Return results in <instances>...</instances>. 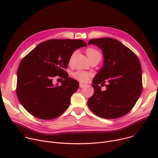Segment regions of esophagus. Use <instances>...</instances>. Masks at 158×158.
Wrapping results in <instances>:
<instances>
[{
    "label": "esophagus",
    "instance_id": "34e87169",
    "mask_svg": "<svg viewBox=\"0 0 158 158\" xmlns=\"http://www.w3.org/2000/svg\"><path fill=\"white\" fill-rule=\"evenodd\" d=\"M85 85V84H82V83H80V84H79V87H81V88L84 87Z\"/></svg>",
    "mask_w": 158,
    "mask_h": 158
}]
</instances>
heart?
I'll list each match as a JSON object with an SVG mask.
<instances>
[{
    "instance_id": "heart-1",
    "label": "heart",
    "mask_w": 158,
    "mask_h": 158,
    "mask_svg": "<svg viewBox=\"0 0 158 158\" xmlns=\"http://www.w3.org/2000/svg\"><path fill=\"white\" fill-rule=\"evenodd\" d=\"M75 53L76 52H74L71 54L70 59H69V63H71L73 61V58L75 56ZM86 53L89 59H91L96 56H101V52L98 49L93 48H90L87 49L86 51ZM91 76H92V74L91 73L87 72V71H81V70L76 71L74 73H73V77L75 79H76L80 82H87Z\"/></svg>"
}]
</instances>
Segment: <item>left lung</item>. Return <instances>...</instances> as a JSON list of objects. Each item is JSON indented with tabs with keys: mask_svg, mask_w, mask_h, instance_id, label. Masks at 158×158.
<instances>
[{
	"mask_svg": "<svg viewBox=\"0 0 158 158\" xmlns=\"http://www.w3.org/2000/svg\"><path fill=\"white\" fill-rule=\"evenodd\" d=\"M102 51L104 65L93 79L94 92L87 101L89 109L104 119H116L133 108L143 90L142 69L138 56L116 39L104 37L89 40ZM110 84L102 92L98 84Z\"/></svg>",
	"mask_w": 158,
	"mask_h": 158,
	"instance_id": "obj_1",
	"label": "left lung"
}]
</instances>
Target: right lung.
<instances>
[{"label":"right lung","mask_w":158,"mask_h":158,"mask_svg":"<svg viewBox=\"0 0 158 158\" xmlns=\"http://www.w3.org/2000/svg\"><path fill=\"white\" fill-rule=\"evenodd\" d=\"M83 46L87 44L82 40L51 39L39 44L22 59L17 70L16 94L31 115L53 119L68 108L79 84L69 77L65 69L71 54ZM56 76L64 79L62 85H53L52 80Z\"/></svg>","instance_id":"1"}]
</instances>
